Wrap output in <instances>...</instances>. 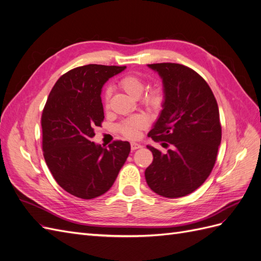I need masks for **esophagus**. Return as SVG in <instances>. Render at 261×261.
<instances>
[{
    "label": "esophagus",
    "mask_w": 261,
    "mask_h": 261,
    "mask_svg": "<svg viewBox=\"0 0 261 261\" xmlns=\"http://www.w3.org/2000/svg\"><path fill=\"white\" fill-rule=\"evenodd\" d=\"M130 148H132V150H137V149L141 148V145L137 144V143H132L130 144Z\"/></svg>",
    "instance_id": "esophagus-1"
}]
</instances>
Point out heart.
<instances>
[{
    "label": "heart",
    "instance_id": "obj_1",
    "mask_svg": "<svg viewBox=\"0 0 261 261\" xmlns=\"http://www.w3.org/2000/svg\"><path fill=\"white\" fill-rule=\"evenodd\" d=\"M121 88L127 92L130 97L133 98H139L141 96V93L145 90V83L141 80L140 77L136 75H125L123 76L120 82ZM110 94H111V90L108 89L105 93V100L106 102L108 101ZM164 102V93L162 88L160 87H152L150 88L144 97V103L147 108L154 110V111H158L160 110L163 106ZM146 126V120L140 115L133 116L128 120L124 121L120 126H118V129L123 134L125 137L130 138V139H135L139 136V132L140 129H143Z\"/></svg>",
    "mask_w": 261,
    "mask_h": 261
}]
</instances>
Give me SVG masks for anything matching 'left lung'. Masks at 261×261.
I'll list each match as a JSON object with an SVG mask.
<instances>
[{
  "mask_svg": "<svg viewBox=\"0 0 261 261\" xmlns=\"http://www.w3.org/2000/svg\"><path fill=\"white\" fill-rule=\"evenodd\" d=\"M148 66L162 78L164 93L148 136L170 148L163 153L147 146L153 161L145 177L155 194L179 198L200 187L215 167L222 135L219 108L209 85L192 68L176 63Z\"/></svg>",
  "mask_w": 261,
  "mask_h": 261,
  "instance_id": "8db88e82",
  "label": "left lung"
}]
</instances>
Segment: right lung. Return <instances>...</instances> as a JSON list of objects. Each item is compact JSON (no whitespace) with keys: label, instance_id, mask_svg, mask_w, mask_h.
Here are the masks:
<instances>
[{"label":"right lung","instance_id":"1","mask_svg":"<svg viewBox=\"0 0 261 261\" xmlns=\"http://www.w3.org/2000/svg\"><path fill=\"white\" fill-rule=\"evenodd\" d=\"M126 66L89 64L70 69L55 83L44 106L43 156L57 183L78 198L92 199L112 187L130 151L128 141L94 144L105 113L102 87Z\"/></svg>","mask_w":261,"mask_h":261}]
</instances>
